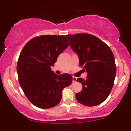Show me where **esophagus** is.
Listing matches in <instances>:
<instances>
[{"label":"esophagus","mask_w":131,"mask_h":131,"mask_svg":"<svg viewBox=\"0 0 131 131\" xmlns=\"http://www.w3.org/2000/svg\"><path fill=\"white\" fill-rule=\"evenodd\" d=\"M76 80H77V78H76V77H74V76H73V82H76Z\"/></svg>","instance_id":"1"}]
</instances>
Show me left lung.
<instances>
[{"label": "left lung", "instance_id": "left-lung-1", "mask_svg": "<svg viewBox=\"0 0 131 131\" xmlns=\"http://www.w3.org/2000/svg\"><path fill=\"white\" fill-rule=\"evenodd\" d=\"M70 46L78 55L79 65L88 75L85 79H77L82 85L76 94L79 103L88 106L98 105L108 97L116 74L115 57L112 51L98 37L89 34L66 35Z\"/></svg>", "mask_w": 131, "mask_h": 131}]
</instances>
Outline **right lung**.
Wrapping results in <instances>:
<instances>
[{
	"label": "right lung",
	"mask_w": 131,
	"mask_h": 131,
	"mask_svg": "<svg viewBox=\"0 0 131 131\" xmlns=\"http://www.w3.org/2000/svg\"><path fill=\"white\" fill-rule=\"evenodd\" d=\"M68 46L64 36L47 35L32 39L22 49L16 67L19 83L37 107L56 106L62 98L63 89L71 84V75H57L50 68Z\"/></svg>",
	"instance_id": "add662e5"
}]
</instances>
